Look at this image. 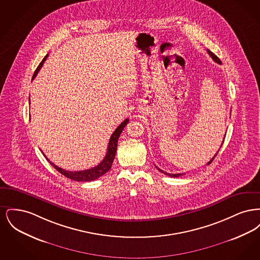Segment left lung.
I'll return each mask as SVG.
<instances>
[{
  "label": "left lung",
  "mask_w": 260,
  "mask_h": 260,
  "mask_svg": "<svg viewBox=\"0 0 260 260\" xmlns=\"http://www.w3.org/2000/svg\"><path fill=\"white\" fill-rule=\"evenodd\" d=\"M208 53L210 54V56H211V58H212L214 61L216 62V63H218V64H221L220 59H219V58H218V57H217V56H216L214 53H212V52H211V51L209 50H208ZM225 136H226V134H225ZM224 138H225V137H224ZM224 138H223L221 146H222L223 142H224ZM221 146H220V147H221ZM218 151H219V150H218ZM218 151H217V153H218ZM217 153H216V154H215V155L212 157V159H211L210 161H208V164H207V165H210V162L214 160V158H215V156L217 155ZM157 169H158V170H159L161 173H164V174H166V175H169V176H171V177H178V176H181V175H183V174H184V173H175V174H173V173H166V172H164V171H161V170H160L159 168H157Z\"/></svg>",
  "instance_id": "8db88e82"
}]
</instances>
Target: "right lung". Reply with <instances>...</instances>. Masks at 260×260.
Masks as SVG:
<instances>
[{
  "mask_svg": "<svg viewBox=\"0 0 260 260\" xmlns=\"http://www.w3.org/2000/svg\"><path fill=\"white\" fill-rule=\"evenodd\" d=\"M49 56V54H47L44 59L41 61V63L39 64V66L36 69V71L34 72L33 75V78L32 80L35 79V77L37 76L39 70L41 69V67L43 66L44 62L47 60V57ZM128 119H125L124 122L122 124H120L116 131L113 133L111 137H110V140H109V143H108V148H107V153L104 157V159L101 161V162H99L98 166H95L94 168H91V169H88V170H85V171H79V172H69V171H65L61 168L55 166L53 162L50 161V165L59 173L63 174L64 176H66L67 178H70L72 180L75 181H92V180H95L99 178L100 176H102L103 174L107 173L110 169H111L112 164L114 161V158H115V155H116V152H117V145H118V139L121 136L123 129H124V126L126 125V124L128 123ZM44 154V153H43ZM47 158V157H46ZM48 161H50L48 158H47Z\"/></svg>",
  "mask_w": 260,
  "mask_h": 260,
  "instance_id": "obj_1",
  "label": "right lung"
}]
</instances>
